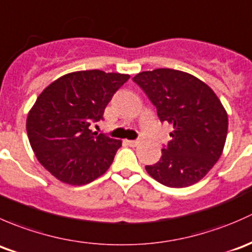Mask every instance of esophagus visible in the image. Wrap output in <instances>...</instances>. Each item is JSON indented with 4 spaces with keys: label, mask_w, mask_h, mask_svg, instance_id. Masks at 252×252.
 I'll return each mask as SVG.
<instances>
[{
    "label": "esophagus",
    "mask_w": 252,
    "mask_h": 252,
    "mask_svg": "<svg viewBox=\"0 0 252 252\" xmlns=\"http://www.w3.org/2000/svg\"><path fill=\"white\" fill-rule=\"evenodd\" d=\"M127 144H129L131 147H137L138 144H141V139H134V141H127Z\"/></svg>",
    "instance_id": "esophagus-1"
}]
</instances>
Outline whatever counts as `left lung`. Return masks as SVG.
<instances>
[{
  "label": "left lung",
  "instance_id": "left-lung-1",
  "mask_svg": "<svg viewBox=\"0 0 252 252\" xmlns=\"http://www.w3.org/2000/svg\"><path fill=\"white\" fill-rule=\"evenodd\" d=\"M133 81L157 107L161 123L173 126L161 158L147 172L171 188L199 182L219 161L228 115L216 93L198 77L175 69L142 71Z\"/></svg>",
  "mask_w": 252,
  "mask_h": 252
}]
</instances>
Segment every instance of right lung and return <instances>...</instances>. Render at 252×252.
<instances>
[{"instance_id": "1", "label": "right lung", "mask_w": 252, "mask_h": 252, "mask_svg": "<svg viewBox=\"0 0 252 252\" xmlns=\"http://www.w3.org/2000/svg\"><path fill=\"white\" fill-rule=\"evenodd\" d=\"M128 79L102 70L75 71L38 95L28 114V137L40 164L57 180L82 186L107 172L121 141L88 127L103 120L111 97Z\"/></svg>"}]
</instances>
